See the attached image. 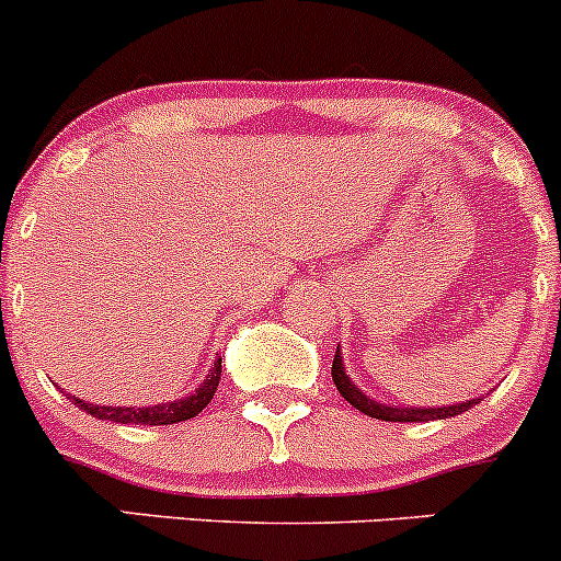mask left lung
Listing matches in <instances>:
<instances>
[{
	"mask_svg": "<svg viewBox=\"0 0 561 561\" xmlns=\"http://www.w3.org/2000/svg\"><path fill=\"white\" fill-rule=\"evenodd\" d=\"M332 380L337 386L340 394L351 402L356 410L369 415V419H380V421H435V419H451V415L465 413L472 405H478L481 400H467V402H456V405H437V408H402V405H383V402L369 400L365 391L348 378L343 365V356H340V345L334 351V362H332Z\"/></svg>",
	"mask_w": 561,
	"mask_h": 561,
	"instance_id": "8db88e82",
	"label": "left lung"
}]
</instances>
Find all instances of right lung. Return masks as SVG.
Wrapping results in <instances>:
<instances>
[{"instance_id": "1", "label": "right lung", "mask_w": 561, "mask_h": 561, "mask_svg": "<svg viewBox=\"0 0 561 561\" xmlns=\"http://www.w3.org/2000/svg\"><path fill=\"white\" fill-rule=\"evenodd\" d=\"M218 380H221V359H216L207 378L202 380L199 389L194 394L183 397V400L161 402V405H148V408H110V405H94V402L78 400V397L67 394L69 402H75L80 410L91 413L94 419L113 421V424H148V426H161V424H178V421L194 419L196 413L207 408V402L213 400L218 389Z\"/></svg>"}]
</instances>
